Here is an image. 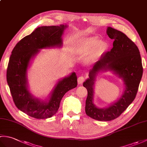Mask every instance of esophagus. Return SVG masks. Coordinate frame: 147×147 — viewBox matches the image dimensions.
Returning <instances> with one entry per match:
<instances>
[{"label": "esophagus", "instance_id": "esophagus-1", "mask_svg": "<svg viewBox=\"0 0 147 147\" xmlns=\"http://www.w3.org/2000/svg\"><path fill=\"white\" fill-rule=\"evenodd\" d=\"M84 81H85V78L83 76H80L78 78V84H82L83 83Z\"/></svg>", "mask_w": 147, "mask_h": 147}]
</instances>
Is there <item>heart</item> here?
<instances>
[{
    "label": "heart",
    "instance_id": "b5f03b06",
    "mask_svg": "<svg viewBox=\"0 0 147 147\" xmlns=\"http://www.w3.org/2000/svg\"><path fill=\"white\" fill-rule=\"evenodd\" d=\"M97 36H93L85 39L76 45L74 51L77 54L80 55H85L88 53L86 61L87 63H93L100 57L105 48V43L104 41H98Z\"/></svg>",
    "mask_w": 147,
    "mask_h": 147
}]
</instances>
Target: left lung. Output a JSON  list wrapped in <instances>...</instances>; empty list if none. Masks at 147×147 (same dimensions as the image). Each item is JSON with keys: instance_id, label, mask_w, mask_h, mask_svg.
Returning a JSON list of instances; mask_svg holds the SVG:
<instances>
[{"instance_id": "left-lung-1", "label": "left lung", "mask_w": 147, "mask_h": 147, "mask_svg": "<svg viewBox=\"0 0 147 147\" xmlns=\"http://www.w3.org/2000/svg\"><path fill=\"white\" fill-rule=\"evenodd\" d=\"M107 34L114 40L113 47L103 54L89 71V78L83 85L87 89L85 112L87 115L100 121L113 120L123 113L135 98L143 74L138 48L125 34L107 27ZM111 71L123 81V94L107 107L98 108L93 103L96 76L99 72Z\"/></svg>"}]
</instances>
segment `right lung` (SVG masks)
Here are the masks:
<instances>
[{"label": "right lung", "mask_w": 147, "mask_h": 147, "mask_svg": "<svg viewBox=\"0 0 147 147\" xmlns=\"http://www.w3.org/2000/svg\"><path fill=\"white\" fill-rule=\"evenodd\" d=\"M67 24L40 26L19 42L12 51L7 69V82L17 108L36 119L51 117L57 112L65 93L77 86L75 72L60 79L44 100L33 96L29 89L28 69L40 49L61 48Z\"/></svg>", "instance_id": "add662e5"}]
</instances>
